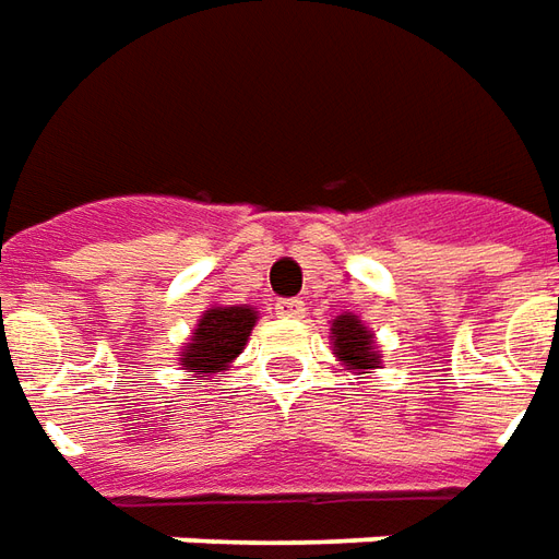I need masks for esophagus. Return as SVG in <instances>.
Returning <instances> with one entry per match:
<instances>
[{
    "mask_svg": "<svg viewBox=\"0 0 559 559\" xmlns=\"http://www.w3.org/2000/svg\"><path fill=\"white\" fill-rule=\"evenodd\" d=\"M273 310H276L280 319H304V316H307V304L298 298L276 300V307H273Z\"/></svg>",
    "mask_w": 559,
    "mask_h": 559,
    "instance_id": "esophagus-1",
    "label": "esophagus"
}]
</instances>
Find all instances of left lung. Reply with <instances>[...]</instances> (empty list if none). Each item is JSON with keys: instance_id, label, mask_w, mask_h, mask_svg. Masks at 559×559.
Segmentation results:
<instances>
[{"instance_id": "obj_1", "label": "left lung", "mask_w": 559, "mask_h": 559, "mask_svg": "<svg viewBox=\"0 0 559 559\" xmlns=\"http://www.w3.org/2000/svg\"><path fill=\"white\" fill-rule=\"evenodd\" d=\"M331 343H334V355L346 364V370L355 373H370L382 364V355L376 352L373 334L364 328L358 316H336L331 322Z\"/></svg>"}]
</instances>
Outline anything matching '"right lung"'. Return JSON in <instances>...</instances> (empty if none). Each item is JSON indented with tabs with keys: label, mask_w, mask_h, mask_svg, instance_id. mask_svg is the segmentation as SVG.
I'll return each mask as SVG.
<instances>
[{
	"label": "right lung",
	"mask_w": 559,
	"mask_h": 559,
	"mask_svg": "<svg viewBox=\"0 0 559 559\" xmlns=\"http://www.w3.org/2000/svg\"><path fill=\"white\" fill-rule=\"evenodd\" d=\"M259 312L252 307H210L201 319L192 340L183 346L186 373H219L247 346Z\"/></svg>",
	"instance_id": "add662e5"
}]
</instances>
